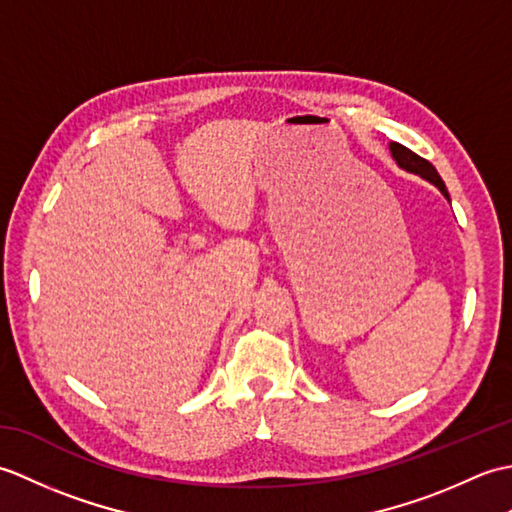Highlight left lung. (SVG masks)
I'll return each mask as SVG.
<instances>
[{
    "label": "left lung",
    "mask_w": 512,
    "mask_h": 512,
    "mask_svg": "<svg viewBox=\"0 0 512 512\" xmlns=\"http://www.w3.org/2000/svg\"><path fill=\"white\" fill-rule=\"evenodd\" d=\"M389 149H391V156H394V160L398 162L402 169H407L411 173H418V176H422L424 180H429L431 184H436V187L442 191L444 198L449 200V191H447V187H444L442 178L438 176L436 167H433L429 160H424L418 154H413L411 149H407L405 145H400V143H391Z\"/></svg>",
    "instance_id": "1"
}]
</instances>
